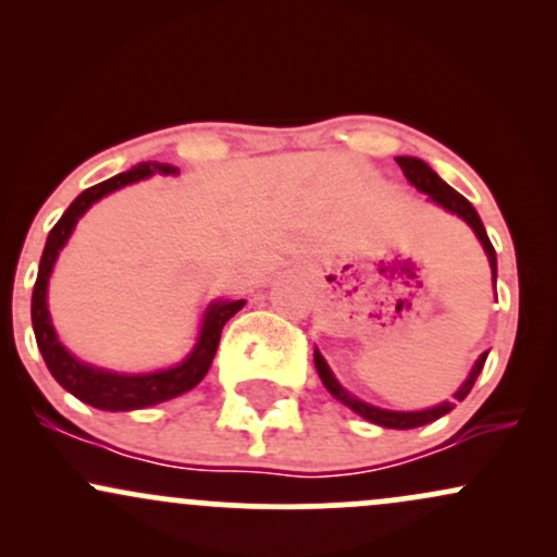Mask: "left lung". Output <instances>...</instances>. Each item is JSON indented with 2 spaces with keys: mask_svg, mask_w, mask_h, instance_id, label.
I'll return each instance as SVG.
<instances>
[{
  "mask_svg": "<svg viewBox=\"0 0 557 557\" xmlns=\"http://www.w3.org/2000/svg\"><path fill=\"white\" fill-rule=\"evenodd\" d=\"M395 162L400 164L403 175H406V181L413 185V188L421 190V194L430 196V201L437 203V207H443L445 212L461 216V220L474 230V235L482 243L484 253H487L490 259V270H492V283L497 280V257H495V248H492V243L487 238V230H484L482 220H479L476 209L471 207L469 198H463L458 190H453L450 185H447L443 177L434 172L430 164L421 162L417 157H395ZM484 361H487V354H482L476 359L474 367H471L469 376H466V382L461 387L456 389V395H453V400H443L440 406H432V408H424V411H389V408H380V406H372V403L367 400H359L356 395H350L348 389H345L341 382H337V376L332 374L330 363L324 361V356L319 354L314 348V363H317V372H319V380L324 382V387L330 389L332 398H337L345 406L350 408V411L359 413L361 419L372 421V424H380V426H387V430H413V426H424L430 424V421H437L440 417H445V413H450L453 408H456V403H461L466 395L471 393V387H474L479 372H482Z\"/></svg>",
  "mask_w": 557,
  "mask_h": 557,
  "instance_id": "8db88e82",
  "label": "left lung"
}]
</instances>
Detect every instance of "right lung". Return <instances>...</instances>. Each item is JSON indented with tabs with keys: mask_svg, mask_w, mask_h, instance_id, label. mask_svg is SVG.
Here are the masks:
<instances>
[{
	"mask_svg": "<svg viewBox=\"0 0 557 557\" xmlns=\"http://www.w3.org/2000/svg\"><path fill=\"white\" fill-rule=\"evenodd\" d=\"M177 168L164 162H140L136 168L120 175L110 177V181L94 185V188L83 190L67 207V212L60 216V222L49 233L47 246H44L41 264H38V277L34 285V298H30V322H34V335L41 350L44 361H47L49 372L67 393H73L75 398L88 403V406L99 408V411H136V408H149L157 403L172 400L177 395L194 389L198 382L203 380L212 367V359L216 354V345H220L222 327L230 317H235L246 306V300H212L203 311L201 330H198L196 345L190 348V354L185 356L181 363L168 369H157V372H144V374H127V372H112V369L94 367L75 359L73 354L60 343L57 330L52 324V314H49L47 304V290H49V277L57 264V257L65 248V243L73 235L75 225L96 201H101L104 196L114 194V190L125 188V185L146 181L151 175H177Z\"/></svg>",
	"mask_w": 557,
	"mask_h": 557,
	"instance_id": "1",
	"label": "right lung"
}]
</instances>
